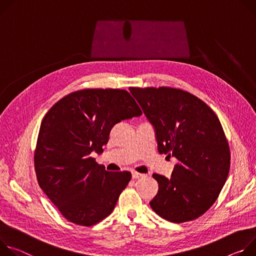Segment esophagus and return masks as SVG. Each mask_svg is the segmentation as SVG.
<instances>
[{
	"instance_id": "1",
	"label": "esophagus",
	"mask_w": 256,
	"mask_h": 256,
	"mask_svg": "<svg viewBox=\"0 0 256 256\" xmlns=\"http://www.w3.org/2000/svg\"><path fill=\"white\" fill-rule=\"evenodd\" d=\"M144 174H141V173H138V172H132V178L133 179H138L140 177H144Z\"/></svg>"
}]
</instances>
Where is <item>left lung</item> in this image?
<instances>
[{
  "mask_svg": "<svg viewBox=\"0 0 256 256\" xmlns=\"http://www.w3.org/2000/svg\"><path fill=\"white\" fill-rule=\"evenodd\" d=\"M152 124L160 154L175 156L171 178L154 174L158 191L150 202L162 218L193 220L216 200L230 171V148L214 112L195 96L172 88H130Z\"/></svg>",
  "mask_w": 256,
  "mask_h": 256,
  "instance_id": "left-lung-1",
  "label": "left lung"
}]
</instances>
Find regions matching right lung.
<instances>
[{"mask_svg":"<svg viewBox=\"0 0 256 256\" xmlns=\"http://www.w3.org/2000/svg\"><path fill=\"white\" fill-rule=\"evenodd\" d=\"M141 110L123 90H82L56 102L44 117L34 152L40 187L69 222L90 226L106 218L131 180L90 156L108 144L117 123Z\"/></svg>","mask_w":256,"mask_h":256,"instance_id":"obj_1","label":"right lung"}]
</instances>
